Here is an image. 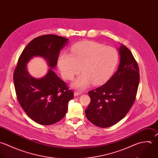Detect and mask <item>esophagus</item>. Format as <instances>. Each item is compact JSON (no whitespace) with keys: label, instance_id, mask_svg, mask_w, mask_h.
Here are the masks:
<instances>
[{"label":"esophagus","instance_id":"esophagus-1","mask_svg":"<svg viewBox=\"0 0 158 158\" xmlns=\"http://www.w3.org/2000/svg\"><path fill=\"white\" fill-rule=\"evenodd\" d=\"M82 93H83L82 92H80V91H75V92H74V96H79V95H81Z\"/></svg>","mask_w":158,"mask_h":158}]
</instances>
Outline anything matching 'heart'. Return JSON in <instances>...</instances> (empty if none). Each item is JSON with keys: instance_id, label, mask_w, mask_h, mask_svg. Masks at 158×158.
Wrapping results in <instances>:
<instances>
[{"instance_id": "obj_1", "label": "heart", "mask_w": 158, "mask_h": 158, "mask_svg": "<svg viewBox=\"0 0 158 158\" xmlns=\"http://www.w3.org/2000/svg\"><path fill=\"white\" fill-rule=\"evenodd\" d=\"M71 54L61 53L58 66L62 77L72 80L80 72L83 73L72 83L75 88L84 89L91 82L99 85L113 72L118 61L116 50L94 42H81L71 47Z\"/></svg>"}]
</instances>
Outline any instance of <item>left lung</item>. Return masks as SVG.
Segmentation results:
<instances>
[{"label":"left lung","instance_id":"8db88e82","mask_svg":"<svg viewBox=\"0 0 158 158\" xmlns=\"http://www.w3.org/2000/svg\"><path fill=\"white\" fill-rule=\"evenodd\" d=\"M120 62L113 75L102 86L88 92L91 102L85 110L88 119L108 127L122 119L133 105L139 84L137 62L124 45L118 49Z\"/></svg>","mask_w":158,"mask_h":158}]
</instances>
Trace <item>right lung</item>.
<instances>
[{
	"label": "right lung",
	"instance_id": "right-lung-1",
	"mask_svg": "<svg viewBox=\"0 0 158 158\" xmlns=\"http://www.w3.org/2000/svg\"><path fill=\"white\" fill-rule=\"evenodd\" d=\"M67 41L68 39L52 34L35 38L21 54L14 71L13 81L19 104L30 118L42 125L61 120L67 111L69 101L73 98V92L53 70ZM35 56L44 57L51 68L41 79L32 77L27 69V64Z\"/></svg>",
	"mask_w": 158,
	"mask_h": 158
}]
</instances>
